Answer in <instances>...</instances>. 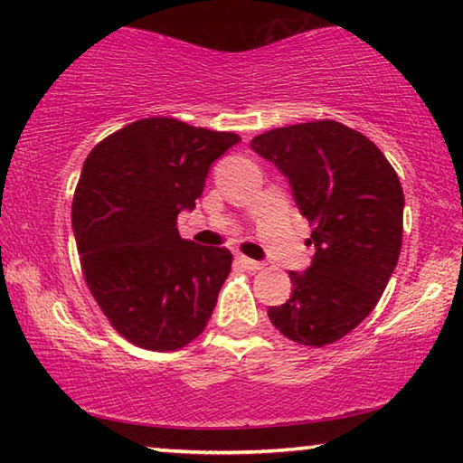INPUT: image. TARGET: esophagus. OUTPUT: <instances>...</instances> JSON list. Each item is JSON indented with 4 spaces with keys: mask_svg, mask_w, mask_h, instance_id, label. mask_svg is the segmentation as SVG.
Wrapping results in <instances>:
<instances>
[{
    "mask_svg": "<svg viewBox=\"0 0 463 463\" xmlns=\"http://www.w3.org/2000/svg\"><path fill=\"white\" fill-rule=\"evenodd\" d=\"M234 263L241 265L242 269H249V271H257L263 268V263L255 261V260H249V257H245L242 253H234Z\"/></svg>",
    "mask_w": 463,
    "mask_h": 463,
    "instance_id": "obj_1",
    "label": "esophagus"
}]
</instances>
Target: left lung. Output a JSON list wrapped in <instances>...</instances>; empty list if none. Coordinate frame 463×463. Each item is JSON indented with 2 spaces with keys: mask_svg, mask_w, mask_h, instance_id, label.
<instances>
[{
  "mask_svg": "<svg viewBox=\"0 0 463 463\" xmlns=\"http://www.w3.org/2000/svg\"><path fill=\"white\" fill-rule=\"evenodd\" d=\"M250 146L288 177L317 249L307 271H289L292 296L269 320L289 341L325 347L354 331L388 286L402 247L401 179L370 138L335 120L273 128Z\"/></svg>",
  "mask_w": 463,
  "mask_h": 463,
  "instance_id": "8db88e82",
  "label": "left lung"
}]
</instances>
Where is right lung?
I'll list each match as a JSON object with an SVG mask.
<instances>
[{"instance_id": "add662e5", "label": "right lung", "mask_w": 463, "mask_h": 463, "mask_svg": "<svg viewBox=\"0 0 463 463\" xmlns=\"http://www.w3.org/2000/svg\"><path fill=\"white\" fill-rule=\"evenodd\" d=\"M241 140L234 132L155 116L91 148L73 195V231L91 296L137 347L177 351L206 328L231 273L224 247L177 232L208 169Z\"/></svg>"}]
</instances>
